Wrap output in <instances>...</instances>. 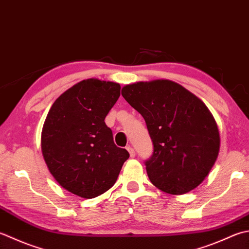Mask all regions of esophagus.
<instances>
[{"instance_id": "esophagus-1", "label": "esophagus", "mask_w": 249, "mask_h": 249, "mask_svg": "<svg viewBox=\"0 0 249 249\" xmlns=\"http://www.w3.org/2000/svg\"><path fill=\"white\" fill-rule=\"evenodd\" d=\"M126 149H127V151L129 152L130 157L134 158L135 157V150L133 149V147H131V145H127V147H126Z\"/></svg>"}]
</instances>
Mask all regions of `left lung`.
Masks as SVG:
<instances>
[{
    "label": "left lung",
    "instance_id": "obj_1",
    "mask_svg": "<svg viewBox=\"0 0 249 249\" xmlns=\"http://www.w3.org/2000/svg\"><path fill=\"white\" fill-rule=\"evenodd\" d=\"M122 96L147 124L153 153L144 165L151 182L170 194L196 188L211 172L220 147L217 124L207 107L167 80L126 85Z\"/></svg>",
    "mask_w": 249,
    "mask_h": 249
}]
</instances>
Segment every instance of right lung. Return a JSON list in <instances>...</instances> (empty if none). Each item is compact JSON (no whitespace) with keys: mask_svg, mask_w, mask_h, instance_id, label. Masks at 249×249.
I'll list each match as a JSON object with an SVG mask.
<instances>
[{"mask_svg":"<svg viewBox=\"0 0 249 249\" xmlns=\"http://www.w3.org/2000/svg\"><path fill=\"white\" fill-rule=\"evenodd\" d=\"M120 95L116 83L84 80L58 97L46 116L44 160L57 182L75 196L92 198L108 191L129 158L105 123Z\"/></svg>","mask_w":249,"mask_h":249,"instance_id":"add662e5","label":"right lung"}]
</instances>
